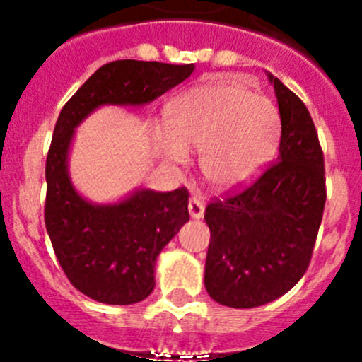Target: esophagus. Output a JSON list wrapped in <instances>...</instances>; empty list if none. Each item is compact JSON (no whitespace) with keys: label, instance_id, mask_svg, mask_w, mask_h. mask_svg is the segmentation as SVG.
Segmentation results:
<instances>
[{"label":"esophagus","instance_id":"esophagus-1","mask_svg":"<svg viewBox=\"0 0 362 362\" xmlns=\"http://www.w3.org/2000/svg\"><path fill=\"white\" fill-rule=\"evenodd\" d=\"M188 212H190L192 219H201L204 214V203L197 197H190L188 201Z\"/></svg>","mask_w":362,"mask_h":362}]
</instances>
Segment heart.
Here are the masks:
<instances>
[{"mask_svg":"<svg viewBox=\"0 0 362 362\" xmlns=\"http://www.w3.org/2000/svg\"><path fill=\"white\" fill-rule=\"evenodd\" d=\"M168 124L153 136L158 152L174 163L187 161L190 150L201 152V175L221 192L254 183L279 146L276 105L238 83L190 88L170 103Z\"/></svg>","mask_w":362,"mask_h":362,"instance_id":"b5f03b06","label":"heart"}]
</instances>
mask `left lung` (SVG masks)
Returning a JSON list of instances; mask_svg holds the SVG:
<instances>
[{"instance_id":"obj_1","label":"left lung","mask_w":362,"mask_h":362,"mask_svg":"<svg viewBox=\"0 0 362 362\" xmlns=\"http://www.w3.org/2000/svg\"><path fill=\"white\" fill-rule=\"evenodd\" d=\"M281 116L277 163L238 196L206 206L204 288L230 308H255L305 276L325 210V161L305 103L267 72Z\"/></svg>"}]
</instances>
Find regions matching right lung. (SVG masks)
Masks as SVG:
<instances>
[{
	"label": "right lung",
	"instance_id": "add662e5",
	"mask_svg": "<svg viewBox=\"0 0 362 362\" xmlns=\"http://www.w3.org/2000/svg\"><path fill=\"white\" fill-rule=\"evenodd\" d=\"M196 65L121 59L95 70L57 117L45 177V225L70 283L105 305H134L156 286L159 254L190 219L188 192L136 188L112 203H94L69 172L76 129L98 108L143 107L183 83Z\"/></svg>",
	"mask_w": 362,
	"mask_h": 362
}]
</instances>
